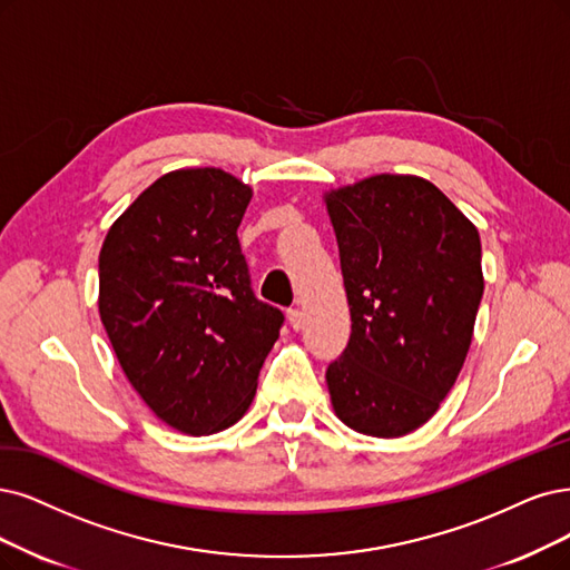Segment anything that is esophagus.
<instances>
[{"label": "esophagus", "instance_id": "obj_1", "mask_svg": "<svg viewBox=\"0 0 570 570\" xmlns=\"http://www.w3.org/2000/svg\"><path fill=\"white\" fill-rule=\"evenodd\" d=\"M286 317H288V324H291L293 331H301L305 326V317H303V312L298 307H291L286 312Z\"/></svg>", "mask_w": 570, "mask_h": 570}]
</instances>
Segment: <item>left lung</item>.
Instances as JSON below:
<instances>
[{
	"label": "left lung",
	"mask_w": 570,
	"mask_h": 570,
	"mask_svg": "<svg viewBox=\"0 0 570 570\" xmlns=\"http://www.w3.org/2000/svg\"><path fill=\"white\" fill-rule=\"evenodd\" d=\"M352 333L326 368L347 428L404 436L436 413L465 364L483 296L481 242L417 176H371L326 195Z\"/></svg>",
	"instance_id": "1"
}]
</instances>
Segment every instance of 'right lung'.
<instances>
[{"instance_id":"right-lung-1","label":"right lung","mask_w":570,"mask_h":570,"mask_svg":"<svg viewBox=\"0 0 570 570\" xmlns=\"http://www.w3.org/2000/svg\"><path fill=\"white\" fill-rule=\"evenodd\" d=\"M250 187L180 168L124 210L98 258L100 320L134 390L185 434H214L256 394L284 312L256 298L237 227Z\"/></svg>"}]
</instances>
